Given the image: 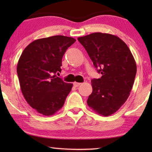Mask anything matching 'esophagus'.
Instances as JSON below:
<instances>
[{
  "mask_svg": "<svg viewBox=\"0 0 152 152\" xmlns=\"http://www.w3.org/2000/svg\"><path fill=\"white\" fill-rule=\"evenodd\" d=\"M73 84H74V86H75V87H78V86H79L80 85L81 83H80V82H74V83H73Z\"/></svg>",
  "mask_w": 152,
  "mask_h": 152,
  "instance_id": "esophagus-1",
  "label": "esophagus"
}]
</instances>
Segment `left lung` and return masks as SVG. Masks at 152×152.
<instances>
[{"label":"left lung","mask_w":152,"mask_h":152,"mask_svg":"<svg viewBox=\"0 0 152 152\" xmlns=\"http://www.w3.org/2000/svg\"><path fill=\"white\" fill-rule=\"evenodd\" d=\"M102 76L91 80L87 104L98 114L109 116L127 101L134 83L137 66L127 44L116 35L93 33L78 38Z\"/></svg>","instance_id":"obj_1"}]
</instances>
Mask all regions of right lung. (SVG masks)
Wrapping results in <instances>:
<instances>
[{
    "label": "right lung",
    "instance_id": "obj_1",
    "mask_svg": "<svg viewBox=\"0 0 152 152\" xmlns=\"http://www.w3.org/2000/svg\"><path fill=\"white\" fill-rule=\"evenodd\" d=\"M76 42L64 35L36 39L20 55L17 72L24 98L40 114L50 116L65 102L73 84L64 82L56 74L60 72L66 51Z\"/></svg>",
    "mask_w": 152,
    "mask_h": 152
}]
</instances>
